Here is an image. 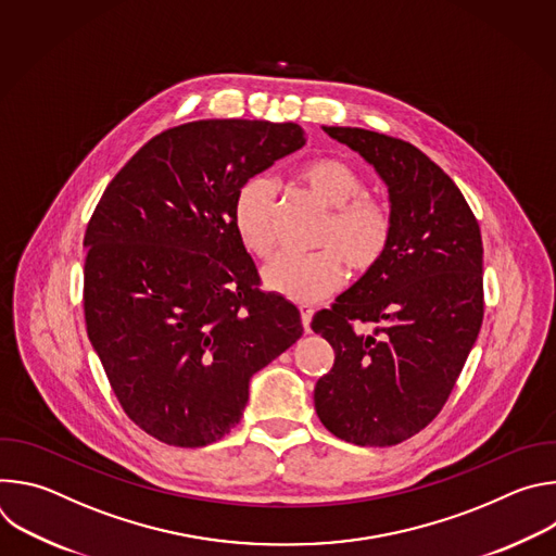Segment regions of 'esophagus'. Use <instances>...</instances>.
Segmentation results:
<instances>
[{"instance_id": "34e87169", "label": "esophagus", "mask_w": 556, "mask_h": 556, "mask_svg": "<svg viewBox=\"0 0 556 556\" xmlns=\"http://www.w3.org/2000/svg\"><path fill=\"white\" fill-rule=\"evenodd\" d=\"M299 309H301V324H303V330H305V334H307V332H309V321H312V314H314V309H312V307H307V305H301Z\"/></svg>"}]
</instances>
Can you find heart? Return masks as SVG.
<instances>
[{
    "mask_svg": "<svg viewBox=\"0 0 556 556\" xmlns=\"http://www.w3.org/2000/svg\"><path fill=\"white\" fill-rule=\"evenodd\" d=\"M299 182L332 208L316 247L307 255L283 253L264 268V283L279 296L294 303H314L330 296L345 277L367 275L384 257L391 235V208L365 195L363 178L337 157H319L296 172ZM275 206L277 185L266 176L247 180L232 200V226L244 249L257 257L275 251Z\"/></svg>",
    "mask_w": 556,
    "mask_h": 556,
    "instance_id": "heart-1",
    "label": "heart"
}]
</instances>
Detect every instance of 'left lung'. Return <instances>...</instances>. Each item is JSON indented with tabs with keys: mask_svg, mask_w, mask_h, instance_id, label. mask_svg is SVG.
I'll return each instance as SVG.
<instances>
[{
	"mask_svg": "<svg viewBox=\"0 0 556 556\" xmlns=\"http://www.w3.org/2000/svg\"><path fill=\"white\" fill-rule=\"evenodd\" d=\"M326 134L376 169L393 235L380 264L314 314L334 350L316 380L314 409L337 438L391 446L444 407L484 319L482 232L455 182L412 142L361 127ZM371 323L374 333H358Z\"/></svg>",
	"mask_w": 556,
	"mask_h": 556,
	"instance_id": "8db88e82",
	"label": "left lung"
}]
</instances>
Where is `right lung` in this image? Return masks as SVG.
Segmentation results:
<instances>
[{
    "label": "right lung",
    "mask_w": 556,
    "mask_h": 556,
    "mask_svg": "<svg viewBox=\"0 0 556 556\" xmlns=\"http://www.w3.org/2000/svg\"><path fill=\"white\" fill-rule=\"evenodd\" d=\"M294 123L195 121L142 144L101 195L84 247L86 328L131 422L195 448L240 422L255 371L303 334L260 290L232 226L247 180L301 149Z\"/></svg>",
    "instance_id": "right-lung-1"
}]
</instances>
